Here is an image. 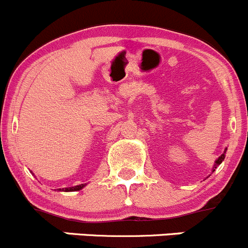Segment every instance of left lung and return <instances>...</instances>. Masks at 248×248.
<instances>
[{
	"label": "left lung",
	"mask_w": 248,
	"mask_h": 248,
	"mask_svg": "<svg viewBox=\"0 0 248 248\" xmlns=\"http://www.w3.org/2000/svg\"><path fill=\"white\" fill-rule=\"evenodd\" d=\"M224 153H225V152H224ZM224 153H223V154H222V155H220V156H219V158H218V159H217V160H216V164H215V168H213V169H212V172H213V171H215V169H217V166H218V165H219V164H220V163H222V161H223V160H224V156H225V155H224Z\"/></svg>",
	"instance_id": "8db88e82"
}]
</instances>
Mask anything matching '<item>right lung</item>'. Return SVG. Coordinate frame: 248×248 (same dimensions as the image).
I'll list each match as a JSON object with an SVG mask.
<instances>
[{
	"mask_svg": "<svg viewBox=\"0 0 248 248\" xmlns=\"http://www.w3.org/2000/svg\"><path fill=\"white\" fill-rule=\"evenodd\" d=\"M85 185H79V186H75V187H71V188H62V192H77V190H80Z\"/></svg>",
	"mask_w": 248,
	"mask_h": 248,
	"instance_id": "1",
	"label": "right lung"
}]
</instances>
